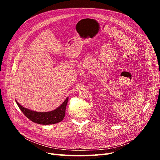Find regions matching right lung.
I'll use <instances>...</instances> for the list:
<instances>
[{"label": "right lung", "instance_id": "right-lung-1", "mask_svg": "<svg viewBox=\"0 0 160 160\" xmlns=\"http://www.w3.org/2000/svg\"><path fill=\"white\" fill-rule=\"evenodd\" d=\"M67 101H68V98L59 108L53 111H48V112H37V111L23 108L17 102V100L16 103L24 115L32 122L41 125H50L61 122L63 119L65 115Z\"/></svg>", "mask_w": 160, "mask_h": 160}]
</instances>
